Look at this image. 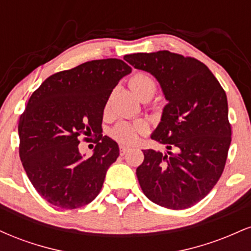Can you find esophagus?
Returning a JSON list of instances; mask_svg holds the SVG:
<instances>
[{"label": "esophagus", "mask_w": 251, "mask_h": 251, "mask_svg": "<svg viewBox=\"0 0 251 251\" xmlns=\"http://www.w3.org/2000/svg\"><path fill=\"white\" fill-rule=\"evenodd\" d=\"M128 150H129L128 146H126V145H123V144H122V145L119 146V152H120V154H122V155H123V154H125L126 152L128 151Z\"/></svg>", "instance_id": "esophagus-1"}]
</instances>
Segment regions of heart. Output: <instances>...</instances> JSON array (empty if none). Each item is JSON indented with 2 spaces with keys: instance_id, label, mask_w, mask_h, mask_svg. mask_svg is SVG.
I'll return each instance as SVG.
<instances>
[{
  "instance_id": "1",
  "label": "heart",
  "mask_w": 251,
  "mask_h": 251,
  "mask_svg": "<svg viewBox=\"0 0 251 251\" xmlns=\"http://www.w3.org/2000/svg\"><path fill=\"white\" fill-rule=\"evenodd\" d=\"M128 85L132 91L143 100L150 99L157 91V82H155V80L150 74L143 73V72H139V73H135L134 75H132L128 81ZM107 107L108 101L106 102V108ZM149 127L146 123L142 122V120L134 123L122 122L117 124L112 128L111 134L114 139L119 140V142L132 144L138 139L140 134L146 133Z\"/></svg>"
}]
</instances>
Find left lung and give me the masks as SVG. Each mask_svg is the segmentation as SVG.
Listing matches in <instances>:
<instances>
[{"instance_id":"obj_1","label":"left lung","mask_w":251,"mask_h":251,"mask_svg":"<svg viewBox=\"0 0 251 251\" xmlns=\"http://www.w3.org/2000/svg\"><path fill=\"white\" fill-rule=\"evenodd\" d=\"M124 59L151 73L169 101L151 135L166 151L143 150L135 172L140 188L158 205L188 209L211 191L226 166L231 143L226 91L195 57L159 50Z\"/></svg>"}]
</instances>
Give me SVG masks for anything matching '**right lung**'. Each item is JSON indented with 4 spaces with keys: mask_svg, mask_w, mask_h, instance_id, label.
I'll list each match as a JSON object with an SVG mask.
<instances>
[{
    "mask_svg": "<svg viewBox=\"0 0 251 251\" xmlns=\"http://www.w3.org/2000/svg\"><path fill=\"white\" fill-rule=\"evenodd\" d=\"M132 68L119 59L92 60L48 76L31 94L19 120V153L42 198L61 209H77L99 195L106 171L119 155L102 135L103 108ZM97 137L95 153L83 158L79 138Z\"/></svg>",
    "mask_w": 251,
    "mask_h": 251,
    "instance_id": "obj_1",
    "label": "right lung"
}]
</instances>
